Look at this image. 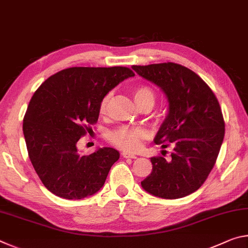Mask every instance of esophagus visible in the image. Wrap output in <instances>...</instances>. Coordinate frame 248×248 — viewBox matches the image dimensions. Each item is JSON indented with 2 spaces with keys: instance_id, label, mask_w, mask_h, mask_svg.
Wrapping results in <instances>:
<instances>
[{
  "instance_id": "1",
  "label": "esophagus",
  "mask_w": 248,
  "mask_h": 248,
  "mask_svg": "<svg viewBox=\"0 0 248 248\" xmlns=\"http://www.w3.org/2000/svg\"><path fill=\"white\" fill-rule=\"evenodd\" d=\"M121 155H123V157L124 158H136L137 156L132 153H129V152H123L121 153Z\"/></svg>"
}]
</instances>
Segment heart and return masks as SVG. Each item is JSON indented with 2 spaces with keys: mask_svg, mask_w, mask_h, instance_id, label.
Returning a JSON list of instances; mask_svg holds the SVG:
<instances>
[{
  "mask_svg": "<svg viewBox=\"0 0 248 248\" xmlns=\"http://www.w3.org/2000/svg\"><path fill=\"white\" fill-rule=\"evenodd\" d=\"M132 96L138 107L144 104H151L153 106L155 100L154 91L148 85H137L132 89ZM110 95L107 94L99 104L98 111L100 115H105L107 111ZM145 138V131L140 128L119 127L114 131L109 132L108 140L117 148L125 151H136L140 148L141 141Z\"/></svg>",
  "mask_w": 248,
  "mask_h": 248,
  "instance_id": "heart-1",
  "label": "heart"
}]
</instances>
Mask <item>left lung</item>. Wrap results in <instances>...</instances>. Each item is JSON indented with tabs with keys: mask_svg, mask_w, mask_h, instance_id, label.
Here are the masks:
<instances>
[{
	"mask_svg": "<svg viewBox=\"0 0 248 248\" xmlns=\"http://www.w3.org/2000/svg\"><path fill=\"white\" fill-rule=\"evenodd\" d=\"M166 95L169 112L154 142L173 146L170 159L151 157L152 171L141 186L163 199L198 190L216 164L224 138V119L216 95L194 71L173 62L133 65Z\"/></svg>",
	"mask_w": 248,
	"mask_h": 248,
	"instance_id": "1",
	"label": "left lung"
}]
</instances>
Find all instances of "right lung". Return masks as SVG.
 I'll use <instances>...</instances> for the list:
<instances>
[{"instance_id":"right-lung-1","label":"right lung","mask_w":248,"mask_h":248,"mask_svg":"<svg viewBox=\"0 0 248 248\" xmlns=\"http://www.w3.org/2000/svg\"><path fill=\"white\" fill-rule=\"evenodd\" d=\"M131 77L134 73L124 66H75L51 75L32 95L23 132L33 169L52 194L83 199L104 186L119 152L99 148L81 155L77 143L97 123L102 99Z\"/></svg>"}]
</instances>
